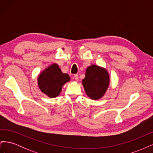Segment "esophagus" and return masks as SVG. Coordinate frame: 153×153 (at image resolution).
<instances>
[{"label":"esophagus","instance_id":"obj_1","mask_svg":"<svg viewBox=\"0 0 153 153\" xmlns=\"http://www.w3.org/2000/svg\"><path fill=\"white\" fill-rule=\"evenodd\" d=\"M73 77H74V78H75V80H76V81H78V79H79V78H78V75H77V74H75V75H74Z\"/></svg>","mask_w":153,"mask_h":153}]
</instances>
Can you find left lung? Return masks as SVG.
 Segmentation results:
<instances>
[{"label":"left lung","instance_id":"obj_1","mask_svg":"<svg viewBox=\"0 0 153 153\" xmlns=\"http://www.w3.org/2000/svg\"><path fill=\"white\" fill-rule=\"evenodd\" d=\"M82 84L89 98L92 100H98L104 95L108 87V73L103 68L91 65L86 69Z\"/></svg>","mask_w":153,"mask_h":153}]
</instances>
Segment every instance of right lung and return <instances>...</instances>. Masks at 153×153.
I'll list each match as a JSON object with an SVG mask.
<instances>
[{"label":"right lung","mask_w":153,"mask_h":153,"mask_svg":"<svg viewBox=\"0 0 153 153\" xmlns=\"http://www.w3.org/2000/svg\"><path fill=\"white\" fill-rule=\"evenodd\" d=\"M70 80L66 73H63L57 64H53L41 73L38 78L39 89L50 98L59 95L62 85Z\"/></svg>","instance_id":"add662e5"}]
</instances>
